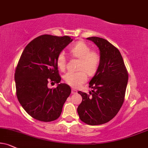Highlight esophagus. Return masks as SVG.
Returning <instances> with one entry per match:
<instances>
[{"mask_svg":"<svg viewBox=\"0 0 148 148\" xmlns=\"http://www.w3.org/2000/svg\"><path fill=\"white\" fill-rule=\"evenodd\" d=\"M71 92H72V94H75V93H77V90H75V89H72Z\"/></svg>","mask_w":148,"mask_h":148,"instance_id":"obj_1","label":"esophagus"}]
</instances>
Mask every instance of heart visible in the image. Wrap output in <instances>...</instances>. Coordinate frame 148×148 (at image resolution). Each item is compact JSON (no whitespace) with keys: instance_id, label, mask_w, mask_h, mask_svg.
<instances>
[{"instance_id":"b5f03b06","label":"heart","mask_w":148,"mask_h":148,"mask_svg":"<svg viewBox=\"0 0 148 148\" xmlns=\"http://www.w3.org/2000/svg\"><path fill=\"white\" fill-rule=\"evenodd\" d=\"M72 57L79 60L77 72H68L63 76L65 82L73 87H78L87 80V74L93 76L97 73L101 64V56L95 51H92L88 44L79 41L69 49ZM57 65L61 71H64L66 66V58L63 52L57 57Z\"/></svg>"}]
</instances>
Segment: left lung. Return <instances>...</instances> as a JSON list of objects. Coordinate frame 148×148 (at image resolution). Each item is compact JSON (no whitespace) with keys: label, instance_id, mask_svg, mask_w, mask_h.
Instances as JSON below:
<instances>
[{"label":"left lung","instance_id":"left-lung-1","mask_svg":"<svg viewBox=\"0 0 148 148\" xmlns=\"http://www.w3.org/2000/svg\"><path fill=\"white\" fill-rule=\"evenodd\" d=\"M100 51L101 64L89 83L93 90L88 95L78 91L82 101L77 108L81 121L88 125H101L116 116L125 99L128 73L119 49L106 40L87 38Z\"/></svg>","mask_w":148,"mask_h":148}]
</instances>
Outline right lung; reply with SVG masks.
<instances>
[{
	"label": "right lung",
	"instance_id": "add662e5",
	"mask_svg": "<svg viewBox=\"0 0 148 148\" xmlns=\"http://www.w3.org/2000/svg\"><path fill=\"white\" fill-rule=\"evenodd\" d=\"M73 39L45 34L31 41L24 49L16 68V96L25 110L38 121L49 122L61 114L71 87L59 84L49 88V82L60 83L57 57Z\"/></svg>",
	"mask_w": 148,
	"mask_h": 148
}]
</instances>
